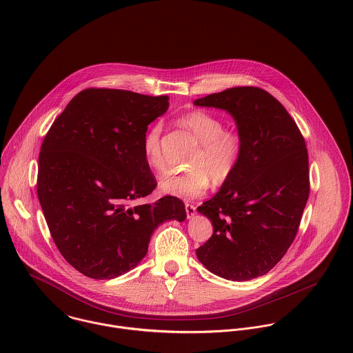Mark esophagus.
<instances>
[{"label":"esophagus","instance_id":"obj_1","mask_svg":"<svg viewBox=\"0 0 353 353\" xmlns=\"http://www.w3.org/2000/svg\"><path fill=\"white\" fill-rule=\"evenodd\" d=\"M185 209H186V214H188V217L190 219V217H193L194 214H196V206L193 205V203H185Z\"/></svg>","mask_w":353,"mask_h":353}]
</instances>
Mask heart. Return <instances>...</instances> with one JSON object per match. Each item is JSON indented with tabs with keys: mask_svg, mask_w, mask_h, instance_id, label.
Segmentation results:
<instances>
[{
	"mask_svg": "<svg viewBox=\"0 0 353 353\" xmlns=\"http://www.w3.org/2000/svg\"><path fill=\"white\" fill-rule=\"evenodd\" d=\"M181 121L197 137L201 147L190 160L189 170L163 176L159 189L172 197L199 199L209 189L210 181L221 186L231 179L243 152V137L236 130L225 129L221 118L205 110H194ZM161 133L163 125L154 122L143 139L144 157L154 171L165 168Z\"/></svg>",
	"mask_w": 353,
	"mask_h": 353,
	"instance_id": "obj_1",
	"label": "heart"
}]
</instances>
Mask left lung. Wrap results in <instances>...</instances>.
Returning <instances> with one entry per match:
<instances>
[{"label":"left lung","instance_id":"left-lung-1","mask_svg":"<svg viewBox=\"0 0 353 353\" xmlns=\"http://www.w3.org/2000/svg\"><path fill=\"white\" fill-rule=\"evenodd\" d=\"M194 104L227 110L243 137L234 175L197 208L213 225L197 256L208 270L227 280L263 276L292 245L308 200L302 132L284 105L258 87L228 88Z\"/></svg>","mask_w":353,"mask_h":353}]
</instances>
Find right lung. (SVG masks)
Instances as JSON below:
<instances>
[{
	"label": "right lung",
	"instance_id": "right-lung-1",
	"mask_svg": "<svg viewBox=\"0 0 353 353\" xmlns=\"http://www.w3.org/2000/svg\"><path fill=\"white\" fill-rule=\"evenodd\" d=\"M168 99L87 88L45 136L38 199L57 249L87 277L105 280L129 272L145 256L159 224L186 219L185 203L172 196L136 203L157 186L143 139L167 111Z\"/></svg>",
	"mask_w": 353,
	"mask_h": 353
}]
</instances>
